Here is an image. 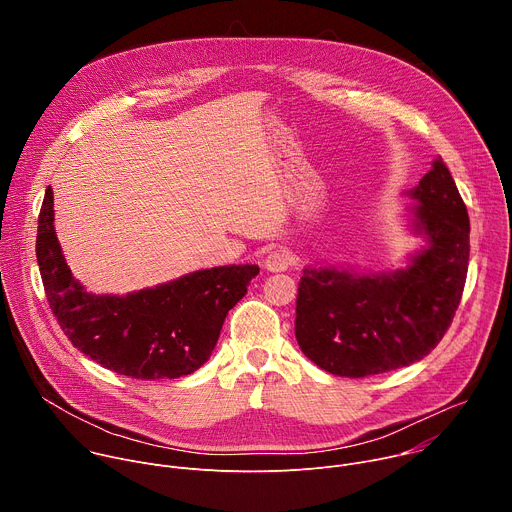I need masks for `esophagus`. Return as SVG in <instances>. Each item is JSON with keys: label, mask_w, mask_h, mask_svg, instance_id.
Returning <instances> with one entry per match:
<instances>
[{"label": "esophagus", "mask_w": 512, "mask_h": 512, "mask_svg": "<svg viewBox=\"0 0 512 512\" xmlns=\"http://www.w3.org/2000/svg\"><path fill=\"white\" fill-rule=\"evenodd\" d=\"M291 265V257L287 251L283 249H273L269 251V255L265 257V269L271 273H279V271H287V267Z\"/></svg>", "instance_id": "obj_1"}]
</instances>
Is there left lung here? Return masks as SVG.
<instances>
[{
    "label": "left lung",
    "mask_w": 512,
    "mask_h": 512,
    "mask_svg": "<svg viewBox=\"0 0 512 512\" xmlns=\"http://www.w3.org/2000/svg\"><path fill=\"white\" fill-rule=\"evenodd\" d=\"M411 231L425 245L395 271L304 269L296 338L320 369L360 379L427 356L460 306L470 257V218L448 166L437 158L407 192Z\"/></svg>",
    "instance_id": "left-lung-1"
}]
</instances>
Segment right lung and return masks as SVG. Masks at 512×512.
Segmentation results:
<instances>
[{"label": "right lung", "mask_w": 512, "mask_h": 512, "mask_svg": "<svg viewBox=\"0 0 512 512\" xmlns=\"http://www.w3.org/2000/svg\"><path fill=\"white\" fill-rule=\"evenodd\" d=\"M36 257L46 298L72 346L105 369L143 381L178 379L210 358L257 265L200 269L125 296L89 294L72 277L54 233V196L38 216Z\"/></svg>", "instance_id": "right-lung-1"}]
</instances>
